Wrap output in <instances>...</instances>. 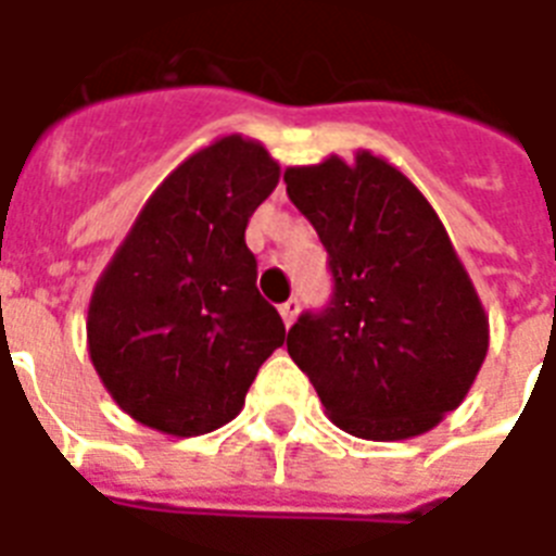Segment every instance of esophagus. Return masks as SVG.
I'll use <instances>...</instances> for the list:
<instances>
[{"instance_id":"34e87169","label":"esophagus","mask_w":556,"mask_h":556,"mask_svg":"<svg viewBox=\"0 0 556 556\" xmlns=\"http://www.w3.org/2000/svg\"><path fill=\"white\" fill-rule=\"evenodd\" d=\"M278 311H281L283 325L290 328V325L295 323V316H299V299H287V302H283L281 307H278Z\"/></svg>"}]
</instances>
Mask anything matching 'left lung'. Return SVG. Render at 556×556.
<instances>
[{
  "instance_id": "8db88e82",
  "label": "left lung",
  "mask_w": 556,
  "mask_h": 556,
  "mask_svg": "<svg viewBox=\"0 0 556 556\" xmlns=\"http://www.w3.org/2000/svg\"><path fill=\"white\" fill-rule=\"evenodd\" d=\"M283 181L333 278L328 307L299 316L287 352L345 433L431 431L460 407L490 349V319L440 216L372 152L290 166Z\"/></svg>"
}]
</instances>
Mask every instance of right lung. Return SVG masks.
Masks as SVG:
<instances>
[{
	"label": "right lung",
	"mask_w": 556,
	"mask_h": 556,
	"mask_svg": "<svg viewBox=\"0 0 556 556\" xmlns=\"http://www.w3.org/2000/svg\"><path fill=\"white\" fill-rule=\"evenodd\" d=\"M281 166L228 135L190 154L149 195L96 283L87 349L131 419L173 437L223 428L287 328L257 293L245 225Z\"/></svg>",
	"instance_id": "add662e5"
}]
</instances>
